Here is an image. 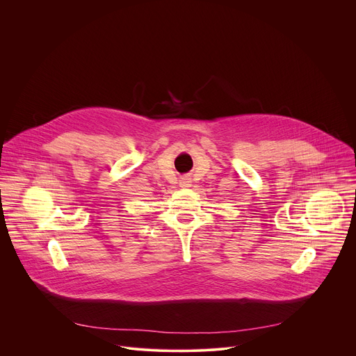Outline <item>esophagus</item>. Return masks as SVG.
Here are the masks:
<instances>
[{"instance_id":"1","label":"esophagus","mask_w":356,"mask_h":356,"mask_svg":"<svg viewBox=\"0 0 356 356\" xmlns=\"http://www.w3.org/2000/svg\"><path fill=\"white\" fill-rule=\"evenodd\" d=\"M190 179H187V177H183L181 180H180V186H183V187H188L190 186Z\"/></svg>"}]
</instances>
